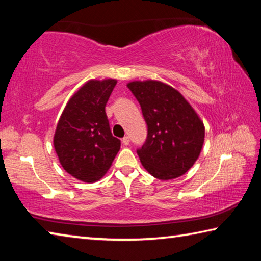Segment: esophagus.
I'll return each mask as SVG.
<instances>
[{"label":"esophagus","instance_id":"obj_1","mask_svg":"<svg viewBox=\"0 0 261 261\" xmlns=\"http://www.w3.org/2000/svg\"><path fill=\"white\" fill-rule=\"evenodd\" d=\"M122 143H123V144H124V145H125V146H127V145H130V138H129V137H127V136H125V137H124V138H123V139H122Z\"/></svg>","mask_w":261,"mask_h":261}]
</instances>
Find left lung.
<instances>
[{"instance_id":"obj_1","label":"left lung","mask_w":261,"mask_h":261,"mask_svg":"<svg viewBox=\"0 0 261 261\" xmlns=\"http://www.w3.org/2000/svg\"><path fill=\"white\" fill-rule=\"evenodd\" d=\"M127 87L140 103L147 139L137 151L143 167L155 178L184 175L199 158L204 123L177 90L159 81H135Z\"/></svg>"}]
</instances>
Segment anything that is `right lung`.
I'll list each match as a JSON object with an SVG mask.
<instances>
[{
  "mask_svg": "<svg viewBox=\"0 0 261 261\" xmlns=\"http://www.w3.org/2000/svg\"><path fill=\"white\" fill-rule=\"evenodd\" d=\"M116 83L113 78L86 82L57 122L54 148L61 166L83 182L102 178L120 151L121 141L112 135L105 110Z\"/></svg>",
  "mask_w": 261,
  "mask_h": 261,
  "instance_id": "right-lung-1",
  "label": "right lung"
}]
</instances>
